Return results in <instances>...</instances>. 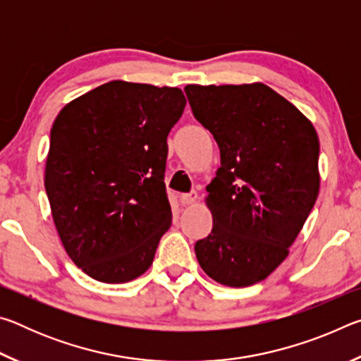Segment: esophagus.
<instances>
[{
	"label": "esophagus",
	"mask_w": 361,
	"mask_h": 361,
	"mask_svg": "<svg viewBox=\"0 0 361 361\" xmlns=\"http://www.w3.org/2000/svg\"><path fill=\"white\" fill-rule=\"evenodd\" d=\"M197 200V194L195 192H186V194H180V202L183 205H191Z\"/></svg>",
	"instance_id": "obj_1"
}]
</instances>
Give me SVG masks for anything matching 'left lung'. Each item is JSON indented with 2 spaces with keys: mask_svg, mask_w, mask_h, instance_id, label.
<instances>
[{
  "mask_svg": "<svg viewBox=\"0 0 361 361\" xmlns=\"http://www.w3.org/2000/svg\"><path fill=\"white\" fill-rule=\"evenodd\" d=\"M185 92L221 154L207 186L213 229L195 242V256L218 283H258L288 256L314 209L319 137L312 122L266 84H189Z\"/></svg>",
  "mask_w": 361,
  "mask_h": 361,
  "instance_id": "1",
  "label": "left lung"
}]
</instances>
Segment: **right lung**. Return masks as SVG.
<instances>
[{
	"mask_svg": "<svg viewBox=\"0 0 361 361\" xmlns=\"http://www.w3.org/2000/svg\"><path fill=\"white\" fill-rule=\"evenodd\" d=\"M185 106L178 87L111 81L54 121L44 176L52 218L73 262L99 282L148 271L172 224L167 137Z\"/></svg>",
	"mask_w": 361,
	"mask_h": 361,
	"instance_id": "right-lung-1",
	"label": "right lung"
}]
</instances>
